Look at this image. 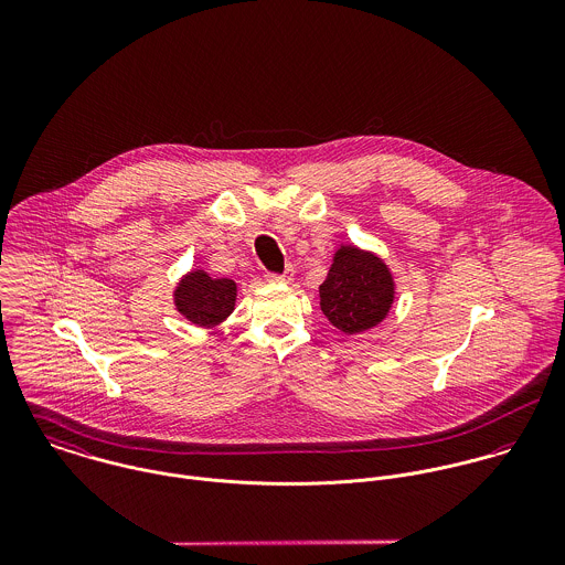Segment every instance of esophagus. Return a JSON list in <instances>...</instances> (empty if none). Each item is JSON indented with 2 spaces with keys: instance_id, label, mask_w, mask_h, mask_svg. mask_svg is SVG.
Masks as SVG:
<instances>
[{
  "instance_id": "obj_1",
  "label": "esophagus",
  "mask_w": 565,
  "mask_h": 565,
  "mask_svg": "<svg viewBox=\"0 0 565 565\" xmlns=\"http://www.w3.org/2000/svg\"><path fill=\"white\" fill-rule=\"evenodd\" d=\"M294 278V267H287L285 274H267L269 282H289Z\"/></svg>"
}]
</instances>
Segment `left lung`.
Masks as SVG:
<instances>
[{
  "label": "left lung",
  "instance_id": "8db88e82",
  "mask_svg": "<svg viewBox=\"0 0 565 565\" xmlns=\"http://www.w3.org/2000/svg\"><path fill=\"white\" fill-rule=\"evenodd\" d=\"M396 298L394 274L370 249L341 245L320 285V307L328 322L345 334H359L383 322Z\"/></svg>",
  "mask_w": 565,
  "mask_h": 565
}]
</instances>
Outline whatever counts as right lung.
I'll return each instance as SVG.
<instances>
[{
	"instance_id": "add662e5",
	"label": "right lung",
	"mask_w": 565,
	"mask_h": 565,
	"mask_svg": "<svg viewBox=\"0 0 565 565\" xmlns=\"http://www.w3.org/2000/svg\"><path fill=\"white\" fill-rule=\"evenodd\" d=\"M237 302V282L211 278L204 269H191L173 289V305L186 322L215 328L224 322Z\"/></svg>"
}]
</instances>
